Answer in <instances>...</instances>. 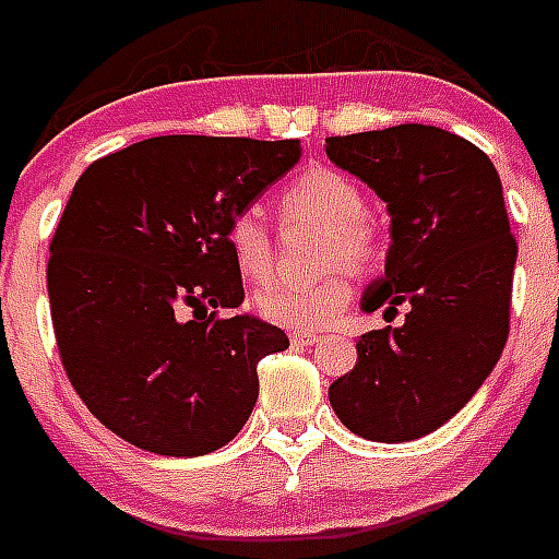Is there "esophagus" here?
I'll use <instances>...</instances> for the list:
<instances>
[{"label": "esophagus", "mask_w": 559, "mask_h": 559, "mask_svg": "<svg viewBox=\"0 0 559 559\" xmlns=\"http://www.w3.org/2000/svg\"><path fill=\"white\" fill-rule=\"evenodd\" d=\"M317 341H320V334H317V332H302V329L292 332L294 346H311V343H317Z\"/></svg>", "instance_id": "esophagus-1"}]
</instances>
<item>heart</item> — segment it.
I'll list each match as a JSON object with an SVG mask.
<instances>
[{"instance_id":"obj_1","label":"heart","mask_w":559,"mask_h":559,"mask_svg":"<svg viewBox=\"0 0 559 559\" xmlns=\"http://www.w3.org/2000/svg\"><path fill=\"white\" fill-rule=\"evenodd\" d=\"M280 210L292 222L323 227L320 257L332 274L314 283H274L257 297L262 317L292 329H323L352 300V271L378 265L383 239L366 218V193L355 178L332 167H311L288 181ZM227 251L245 280H265L274 267V239L257 210H239L225 230Z\"/></svg>"}]
</instances>
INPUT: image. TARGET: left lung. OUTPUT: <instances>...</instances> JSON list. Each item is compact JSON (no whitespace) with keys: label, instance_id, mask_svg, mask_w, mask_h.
<instances>
[{"label":"left lung","instance_id":"8db88e82","mask_svg":"<svg viewBox=\"0 0 559 559\" xmlns=\"http://www.w3.org/2000/svg\"><path fill=\"white\" fill-rule=\"evenodd\" d=\"M325 155L392 216L386 276L369 285L364 311L409 308L404 325L357 341L355 369L329 401L364 439H421L476 395L506 349L516 239L502 181L479 146L424 123L325 138Z\"/></svg>","mask_w":559,"mask_h":559}]
</instances>
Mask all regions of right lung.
<instances>
[{
    "label": "right lung",
    "mask_w": 559,
    "mask_h": 559,
    "mask_svg": "<svg viewBox=\"0 0 559 559\" xmlns=\"http://www.w3.org/2000/svg\"><path fill=\"white\" fill-rule=\"evenodd\" d=\"M300 158L297 141L160 135L97 158L53 230L48 300L88 413L158 456H204L242 430L283 329L222 317L245 300L227 222Z\"/></svg>",
    "instance_id": "right-lung-1"
}]
</instances>
